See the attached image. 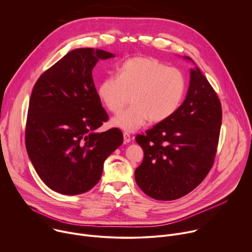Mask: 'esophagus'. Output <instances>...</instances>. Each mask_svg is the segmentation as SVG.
Listing matches in <instances>:
<instances>
[{"mask_svg": "<svg viewBox=\"0 0 252 252\" xmlns=\"http://www.w3.org/2000/svg\"><path fill=\"white\" fill-rule=\"evenodd\" d=\"M130 140H131L130 134L127 133V132H124V141H125V143H128Z\"/></svg>", "mask_w": 252, "mask_h": 252, "instance_id": "34e87169", "label": "esophagus"}]
</instances>
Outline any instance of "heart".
Instances as JSON below:
<instances>
[{
	"instance_id": "b5f03b06",
	"label": "heart",
	"mask_w": 252,
	"mask_h": 252,
	"mask_svg": "<svg viewBox=\"0 0 252 252\" xmlns=\"http://www.w3.org/2000/svg\"><path fill=\"white\" fill-rule=\"evenodd\" d=\"M187 91V78L183 71L167 66L153 57H133L119 68L118 77H105L97 87L103 105L113 114H120L112 124L126 131L169 119L181 106Z\"/></svg>"
}]
</instances>
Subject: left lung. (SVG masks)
Returning a JSON list of instances; mask_svg holds the SVG:
<instances>
[{"mask_svg":"<svg viewBox=\"0 0 252 252\" xmlns=\"http://www.w3.org/2000/svg\"><path fill=\"white\" fill-rule=\"evenodd\" d=\"M221 120L220 100L195 66L178 110L135 137L145 153L134 171L140 189L158 200H174L193 190L212 167Z\"/></svg>","mask_w":252,"mask_h":252,"instance_id":"1","label":"left lung"}]
</instances>
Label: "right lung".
Masks as SVG:
<instances>
[{"instance_id": "add662e5", "label": "right lung", "mask_w": 252, "mask_h": 252, "mask_svg": "<svg viewBox=\"0 0 252 252\" xmlns=\"http://www.w3.org/2000/svg\"><path fill=\"white\" fill-rule=\"evenodd\" d=\"M115 55L76 49L47 69L35 83L29 103L26 148L42 181L53 190L76 195L100 179L103 162L124 140L114 127L95 132L109 116L101 105L92 70Z\"/></svg>"}]
</instances>
